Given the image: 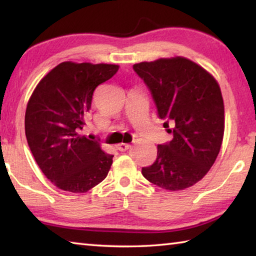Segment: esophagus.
Returning a JSON list of instances; mask_svg holds the SVG:
<instances>
[{
  "instance_id": "obj_1",
  "label": "esophagus",
  "mask_w": 256,
  "mask_h": 256,
  "mask_svg": "<svg viewBox=\"0 0 256 256\" xmlns=\"http://www.w3.org/2000/svg\"><path fill=\"white\" fill-rule=\"evenodd\" d=\"M116 148H118V150H120V151H126V150H128L130 148H131V144H118V146H116Z\"/></svg>"
}]
</instances>
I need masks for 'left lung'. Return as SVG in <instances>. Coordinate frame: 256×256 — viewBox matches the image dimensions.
<instances>
[{
    "instance_id": "obj_1",
    "label": "left lung",
    "mask_w": 256,
    "mask_h": 256,
    "mask_svg": "<svg viewBox=\"0 0 256 256\" xmlns=\"http://www.w3.org/2000/svg\"><path fill=\"white\" fill-rule=\"evenodd\" d=\"M150 89L158 116L172 140L158 144L157 159L142 168L150 183L182 190L201 180L218 157L224 131L222 90L211 73L175 56L133 66Z\"/></svg>"
}]
</instances>
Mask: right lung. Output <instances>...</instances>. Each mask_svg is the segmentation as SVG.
<instances>
[{
    "mask_svg": "<svg viewBox=\"0 0 256 256\" xmlns=\"http://www.w3.org/2000/svg\"><path fill=\"white\" fill-rule=\"evenodd\" d=\"M115 64L62 62L42 78L24 116L28 146L44 175L56 188L88 192L106 178L114 156L80 131L94 89L118 71Z\"/></svg>",
    "mask_w": 256,
    "mask_h": 256,
    "instance_id": "add662e5",
    "label": "right lung"
}]
</instances>
